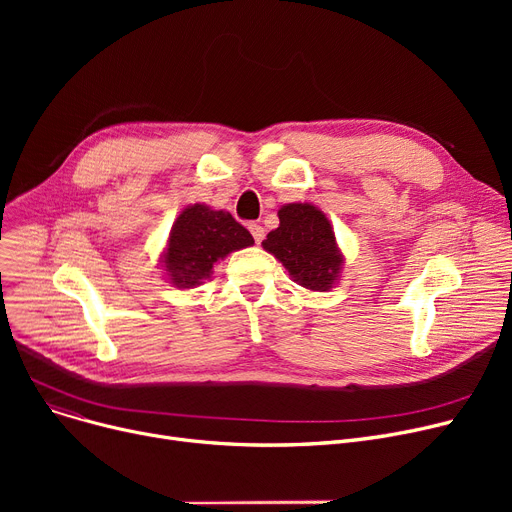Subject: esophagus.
Returning <instances> with one entry per match:
<instances>
[{
	"instance_id": "1",
	"label": "esophagus",
	"mask_w": 512,
	"mask_h": 512,
	"mask_svg": "<svg viewBox=\"0 0 512 512\" xmlns=\"http://www.w3.org/2000/svg\"><path fill=\"white\" fill-rule=\"evenodd\" d=\"M249 230H251V234H253V238H255L257 245H261V240H263V236H265L263 226H261V224H251V226H249Z\"/></svg>"
}]
</instances>
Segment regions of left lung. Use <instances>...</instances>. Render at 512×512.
<instances>
[{"label":"left lung","instance_id":"obj_1","mask_svg":"<svg viewBox=\"0 0 512 512\" xmlns=\"http://www.w3.org/2000/svg\"><path fill=\"white\" fill-rule=\"evenodd\" d=\"M280 226L261 242L288 270L292 282L309 290H330L340 274L344 257L326 213L311 203H288L278 211Z\"/></svg>","mask_w":512,"mask_h":512}]
</instances>
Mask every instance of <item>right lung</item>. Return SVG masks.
<instances>
[{
  "instance_id": "1",
  "label": "right lung",
  "mask_w": 512,
  "mask_h": 512,
  "mask_svg": "<svg viewBox=\"0 0 512 512\" xmlns=\"http://www.w3.org/2000/svg\"><path fill=\"white\" fill-rule=\"evenodd\" d=\"M251 232L224 209L188 205L176 218L161 257L170 284L193 288L211 276L213 265L232 251L253 245Z\"/></svg>"
}]
</instances>
